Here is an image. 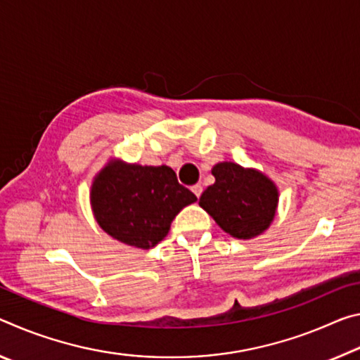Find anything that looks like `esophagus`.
<instances>
[{
  "instance_id": "obj_1",
  "label": "esophagus",
  "mask_w": 360,
  "mask_h": 360,
  "mask_svg": "<svg viewBox=\"0 0 360 360\" xmlns=\"http://www.w3.org/2000/svg\"><path fill=\"white\" fill-rule=\"evenodd\" d=\"M191 191L196 194V198H199L202 194V185L201 184H198V185H194L193 188H191Z\"/></svg>"
}]
</instances>
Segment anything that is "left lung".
I'll return each mask as SVG.
<instances>
[{
    "mask_svg": "<svg viewBox=\"0 0 360 360\" xmlns=\"http://www.w3.org/2000/svg\"><path fill=\"white\" fill-rule=\"evenodd\" d=\"M215 184L207 186L199 205L223 231L236 239H252L273 223L279 190L269 176L252 167L223 161L212 167Z\"/></svg>",
    "mask_w": 360,
    "mask_h": 360,
    "instance_id": "8db88e82",
    "label": "left lung"
}]
</instances>
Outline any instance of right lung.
Returning <instances> with one entry per match:
<instances>
[{
	"label": "right lung",
	"instance_id": "add662e5",
	"mask_svg": "<svg viewBox=\"0 0 360 360\" xmlns=\"http://www.w3.org/2000/svg\"><path fill=\"white\" fill-rule=\"evenodd\" d=\"M198 198L169 166H140L110 159L94 176L91 207L105 233L148 250L166 238L179 212Z\"/></svg>",
	"mask_w": 360,
	"mask_h": 360
}]
</instances>
